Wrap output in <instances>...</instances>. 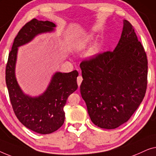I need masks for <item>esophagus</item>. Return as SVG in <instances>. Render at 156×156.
<instances>
[{
  "label": "esophagus",
  "instance_id": "34e87169",
  "mask_svg": "<svg viewBox=\"0 0 156 156\" xmlns=\"http://www.w3.org/2000/svg\"><path fill=\"white\" fill-rule=\"evenodd\" d=\"M82 81H83L82 76H78V77L77 78V83H78V86H80V84H81V83H82Z\"/></svg>",
  "mask_w": 156,
  "mask_h": 156
}]
</instances>
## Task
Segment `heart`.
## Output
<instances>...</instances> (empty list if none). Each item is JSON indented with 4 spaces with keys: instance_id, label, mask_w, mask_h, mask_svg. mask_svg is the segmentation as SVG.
<instances>
[{
    "instance_id": "b5f03b06",
    "label": "heart",
    "mask_w": 156,
    "mask_h": 156,
    "mask_svg": "<svg viewBox=\"0 0 156 156\" xmlns=\"http://www.w3.org/2000/svg\"><path fill=\"white\" fill-rule=\"evenodd\" d=\"M93 39V34H85L83 36L76 39L73 42V47L76 51H82L87 47V45L90 43V41ZM100 45H97L93 48L90 52V56H95L98 55L100 51Z\"/></svg>"
}]
</instances>
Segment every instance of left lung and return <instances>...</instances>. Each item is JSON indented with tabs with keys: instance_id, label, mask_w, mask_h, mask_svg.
Segmentation results:
<instances>
[{
	"instance_id": "8db88e82",
	"label": "left lung",
	"mask_w": 156,
	"mask_h": 156,
	"mask_svg": "<svg viewBox=\"0 0 156 156\" xmlns=\"http://www.w3.org/2000/svg\"><path fill=\"white\" fill-rule=\"evenodd\" d=\"M80 93L91 121L102 129H116L130 119L146 94L148 60L133 26L124 20L113 51L80 64Z\"/></svg>"
}]
</instances>
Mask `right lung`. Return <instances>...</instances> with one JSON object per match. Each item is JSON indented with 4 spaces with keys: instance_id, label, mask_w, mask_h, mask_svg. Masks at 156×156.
Returning <instances> with one entry per match:
<instances>
[{
    "instance_id": "obj_1",
    "label": "right lung",
    "mask_w": 156,
    "mask_h": 156,
    "mask_svg": "<svg viewBox=\"0 0 156 156\" xmlns=\"http://www.w3.org/2000/svg\"><path fill=\"white\" fill-rule=\"evenodd\" d=\"M56 25L32 19L20 30L13 41L5 69V81L13 111L24 126L34 132L48 134L56 131L65 120L63 111L68 97L78 88V72H56L47 88L36 97L23 93L15 77L18 47L29 43L38 34L51 32Z\"/></svg>"
}]
</instances>
